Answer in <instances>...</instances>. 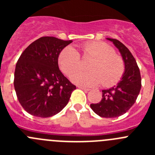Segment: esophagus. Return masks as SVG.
<instances>
[{
    "mask_svg": "<svg viewBox=\"0 0 155 155\" xmlns=\"http://www.w3.org/2000/svg\"><path fill=\"white\" fill-rule=\"evenodd\" d=\"M78 88H80V89H81V90H84V91H88L90 90V89H88V88H86V87H82V86H78Z\"/></svg>",
    "mask_w": 155,
    "mask_h": 155,
    "instance_id": "obj_1",
    "label": "esophagus"
}]
</instances>
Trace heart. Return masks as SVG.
<instances>
[{
	"instance_id": "1",
	"label": "heart",
	"mask_w": 155,
	"mask_h": 155,
	"mask_svg": "<svg viewBox=\"0 0 155 155\" xmlns=\"http://www.w3.org/2000/svg\"><path fill=\"white\" fill-rule=\"evenodd\" d=\"M83 56L93 58L88 65L87 72L78 71L81 59L78 52L72 46H67L61 52L58 64L66 74L71 76L74 84L94 87L102 82V85L111 86L119 81L124 72L123 59L114 53L112 46L106 42L95 41L81 46Z\"/></svg>"
}]
</instances>
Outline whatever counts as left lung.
Segmentation results:
<instances>
[{"label": "left lung", "instance_id": "left-lung-1", "mask_svg": "<svg viewBox=\"0 0 155 155\" xmlns=\"http://www.w3.org/2000/svg\"><path fill=\"white\" fill-rule=\"evenodd\" d=\"M113 42L120 51L125 65V71L118 84L102 90V98L90 107L101 117L115 118L126 113L135 103L140 88L141 77L136 60L130 51L117 39L106 38Z\"/></svg>", "mask_w": 155, "mask_h": 155}]
</instances>
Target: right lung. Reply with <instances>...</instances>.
Listing matches in <instances>:
<instances>
[{"mask_svg": "<svg viewBox=\"0 0 155 155\" xmlns=\"http://www.w3.org/2000/svg\"><path fill=\"white\" fill-rule=\"evenodd\" d=\"M73 42L41 37L23 51L16 64L14 86L18 99L32 116L46 118L60 113L76 86L62 74L58 57Z\"/></svg>", "mask_w": 155, "mask_h": 155, "instance_id": "1", "label": "right lung"}]
</instances>
